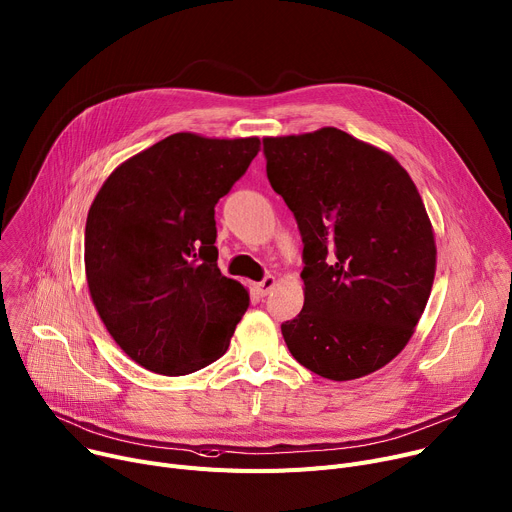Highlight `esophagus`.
<instances>
[{"label":"esophagus","instance_id":"esophagus-1","mask_svg":"<svg viewBox=\"0 0 512 512\" xmlns=\"http://www.w3.org/2000/svg\"><path fill=\"white\" fill-rule=\"evenodd\" d=\"M274 285H277V277H272V274H268V277H264L260 283L254 285V289H256V293H258L260 297H264V295L270 293V289H272Z\"/></svg>","mask_w":512,"mask_h":512}]
</instances>
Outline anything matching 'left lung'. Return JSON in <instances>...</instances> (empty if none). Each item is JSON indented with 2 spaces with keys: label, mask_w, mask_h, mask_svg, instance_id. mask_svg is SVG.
I'll return each instance as SVG.
<instances>
[{
  "label": "left lung",
  "mask_w": 512,
  "mask_h": 512,
  "mask_svg": "<svg viewBox=\"0 0 512 512\" xmlns=\"http://www.w3.org/2000/svg\"><path fill=\"white\" fill-rule=\"evenodd\" d=\"M262 143L270 186L303 240L305 301L283 338L320 377H365L400 355L435 281L416 184L387 151L334 127Z\"/></svg>",
  "instance_id": "8db88e82"
}]
</instances>
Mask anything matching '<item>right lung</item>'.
<instances>
[{
    "instance_id": "right-lung-1",
    "label": "right lung",
    "mask_w": 512,
    "mask_h": 512,
    "mask_svg": "<svg viewBox=\"0 0 512 512\" xmlns=\"http://www.w3.org/2000/svg\"><path fill=\"white\" fill-rule=\"evenodd\" d=\"M258 151V137L174 133L98 190L86 279L106 330L141 367L176 377L225 355L250 295L217 266L215 205Z\"/></svg>"
}]
</instances>
